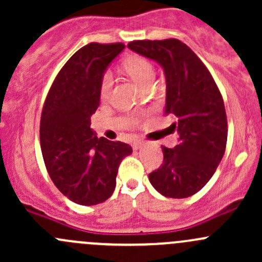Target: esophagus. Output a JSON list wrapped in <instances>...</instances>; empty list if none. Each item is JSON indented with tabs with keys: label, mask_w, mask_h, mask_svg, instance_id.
Here are the masks:
<instances>
[{
	"label": "esophagus",
	"mask_w": 262,
	"mask_h": 262,
	"mask_svg": "<svg viewBox=\"0 0 262 262\" xmlns=\"http://www.w3.org/2000/svg\"><path fill=\"white\" fill-rule=\"evenodd\" d=\"M142 146H143V141H141V139H137V141H134V143H133L134 149H139Z\"/></svg>",
	"instance_id": "obj_1"
}]
</instances>
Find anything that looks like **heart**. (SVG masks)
<instances>
[{"instance_id":"heart-1","label":"heart","mask_w":262,"mask_h":262,"mask_svg":"<svg viewBox=\"0 0 262 262\" xmlns=\"http://www.w3.org/2000/svg\"><path fill=\"white\" fill-rule=\"evenodd\" d=\"M123 68L139 86L144 90L150 89L156 78V68L155 64L149 59L142 55H132L128 57L123 63ZM114 83V77L110 71H105L100 80V96L101 99H106L110 95Z\"/></svg>"}]
</instances>
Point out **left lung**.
<instances>
[{"label":"left lung","instance_id":"1","mask_svg":"<svg viewBox=\"0 0 262 262\" xmlns=\"http://www.w3.org/2000/svg\"><path fill=\"white\" fill-rule=\"evenodd\" d=\"M129 49L162 66L166 76L165 115L178 130L175 148L162 146L163 162L149 173L152 186L182 199L205 186L224 155L228 134L223 97L200 58L179 39L134 40Z\"/></svg>","mask_w":262,"mask_h":262}]
</instances>
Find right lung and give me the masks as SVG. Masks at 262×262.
Wrapping results in <instances>:
<instances>
[{
    "label": "right lung",
    "mask_w": 262,
    "mask_h": 262,
    "mask_svg": "<svg viewBox=\"0 0 262 262\" xmlns=\"http://www.w3.org/2000/svg\"><path fill=\"white\" fill-rule=\"evenodd\" d=\"M125 46L90 43L67 60L47 95L40 119V147L50 179L80 205H96L113 195L129 144L97 138L90 128L100 105V80Z\"/></svg>",
    "instance_id": "1"
}]
</instances>
